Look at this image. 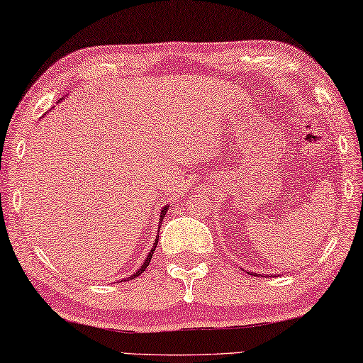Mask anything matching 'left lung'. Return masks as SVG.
<instances>
[{"instance_id":"obj_1","label":"left lung","mask_w":363,"mask_h":363,"mask_svg":"<svg viewBox=\"0 0 363 363\" xmlns=\"http://www.w3.org/2000/svg\"><path fill=\"white\" fill-rule=\"evenodd\" d=\"M249 275H254V277H262V275H259V273H252V272L249 273Z\"/></svg>"}]
</instances>
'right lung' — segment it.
Listing matches in <instances>:
<instances>
[{"label":"right lung","mask_w":363,"mask_h":363,"mask_svg":"<svg viewBox=\"0 0 363 363\" xmlns=\"http://www.w3.org/2000/svg\"><path fill=\"white\" fill-rule=\"evenodd\" d=\"M62 101V99H61ZM169 211V206H164L162 207V211H160V217H159V228H160V225H162V220H164V217H165V212ZM157 240H159V231H157V236H156V240H154V242H152V247H151V251H150V254L146 255V259H145V262H143V265L140 267L138 269V272L136 273H133V275H130L127 280L125 278H123V281H128V280H133V278H136V277H140L143 272L146 270V267L150 265V262H151V257H152V254H154V251H156V246H157Z\"/></svg>","instance_id":"add662e5"}]
</instances>
